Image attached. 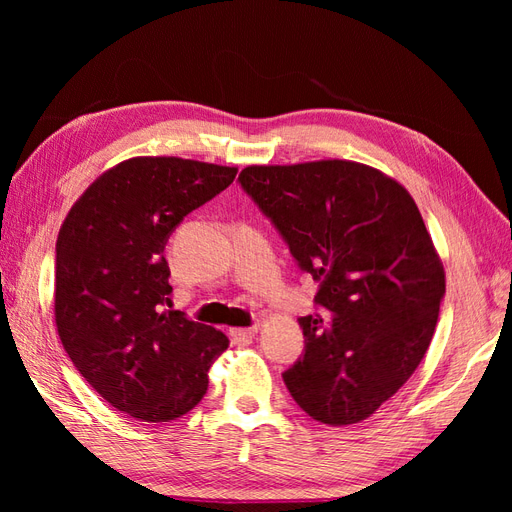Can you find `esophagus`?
Segmentation results:
<instances>
[{
  "label": "esophagus",
  "instance_id": "obj_1",
  "mask_svg": "<svg viewBox=\"0 0 512 512\" xmlns=\"http://www.w3.org/2000/svg\"><path fill=\"white\" fill-rule=\"evenodd\" d=\"M258 333V327H247V329H230V337L235 339L239 344H247L252 342L254 335Z\"/></svg>",
  "mask_w": 512,
  "mask_h": 512
}]
</instances>
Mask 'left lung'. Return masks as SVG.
<instances>
[{
    "label": "left lung",
    "mask_w": 512,
    "mask_h": 512,
    "mask_svg": "<svg viewBox=\"0 0 512 512\" xmlns=\"http://www.w3.org/2000/svg\"><path fill=\"white\" fill-rule=\"evenodd\" d=\"M239 183L318 282L299 318L305 350L282 378L301 410L352 425L393 397L425 356L444 269L412 196L346 160L247 166Z\"/></svg>",
    "instance_id": "1"
}]
</instances>
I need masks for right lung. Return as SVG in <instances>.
<instances>
[{
  "label": "right lung",
  "instance_id": "right-lung-1",
  "mask_svg": "<svg viewBox=\"0 0 512 512\" xmlns=\"http://www.w3.org/2000/svg\"><path fill=\"white\" fill-rule=\"evenodd\" d=\"M237 168L132 158L76 200L55 245V322L81 376L113 408L168 423L207 393L228 337L170 305L168 237Z\"/></svg>",
  "mask_w": 512,
  "mask_h": 512
}]
</instances>
